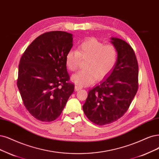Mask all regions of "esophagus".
<instances>
[{
  "mask_svg": "<svg viewBox=\"0 0 159 159\" xmlns=\"http://www.w3.org/2000/svg\"><path fill=\"white\" fill-rule=\"evenodd\" d=\"M82 89V87L78 84H76L75 86V91H79V90H80Z\"/></svg>",
  "mask_w": 159,
  "mask_h": 159,
  "instance_id": "obj_1",
  "label": "esophagus"
}]
</instances>
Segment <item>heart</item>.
Instances as JSON below:
<instances>
[{
  "label": "heart",
  "mask_w": 159,
  "mask_h": 159,
  "mask_svg": "<svg viewBox=\"0 0 159 159\" xmlns=\"http://www.w3.org/2000/svg\"><path fill=\"white\" fill-rule=\"evenodd\" d=\"M80 59L86 60L85 69L73 75L71 79L81 86L92 84L96 78L100 79L111 73L117 61V51L112 44H104L96 39L84 40L76 51L70 50L66 56L67 69L75 71L79 67Z\"/></svg>",
  "instance_id": "heart-1"
}]
</instances>
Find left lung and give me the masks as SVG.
<instances>
[{
    "mask_svg": "<svg viewBox=\"0 0 159 159\" xmlns=\"http://www.w3.org/2000/svg\"><path fill=\"white\" fill-rule=\"evenodd\" d=\"M110 39L117 51L115 66L89 92L83 106L87 118L101 126L120 119L130 107L138 89V64L132 47L119 38Z\"/></svg>",
    "mask_w": 159,
    "mask_h": 159,
    "instance_id": "obj_1",
    "label": "left lung"
}]
</instances>
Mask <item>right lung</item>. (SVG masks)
Listing matches in <instances>:
<instances>
[{
	"mask_svg": "<svg viewBox=\"0 0 159 159\" xmlns=\"http://www.w3.org/2000/svg\"><path fill=\"white\" fill-rule=\"evenodd\" d=\"M73 39L71 33L65 31L45 33L33 41L21 57L17 88L25 108L39 120H56L74 92L66 65Z\"/></svg>",
	"mask_w": 159,
	"mask_h": 159,
	"instance_id": "right-lung-1",
	"label": "right lung"
}]
</instances>
